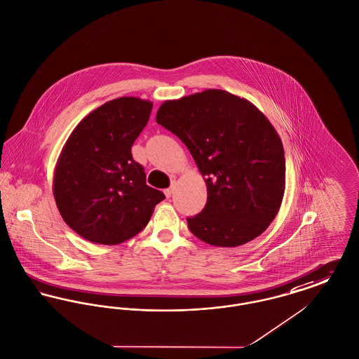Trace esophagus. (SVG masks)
<instances>
[{
	"mask_svg": "<svg viewBox=\"0 0 359 359\" xmlns=\"http://www.w3.org/2000/svg\"><path fill=\"white\" fill-rule=\"evenodd\" d=\"M175 185H177V182H175V181H172V182H171L170 188L166 189V190H165V194H166V197H168V198H169V197H171V194L174 193V189H175Z\"/></svg>",
	"mask_w": 359,
	"mask_h": 359,
	"instance_id": "1",
	"label": "esophagus"
}]
</instances>
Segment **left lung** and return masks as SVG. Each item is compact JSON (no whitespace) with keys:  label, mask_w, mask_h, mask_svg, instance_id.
Returning <instances> with one entry per match:
<instances>
[{"label":"left lung","mask_w":359,"mask_h":359,"mask_svg":"<svg viewBox=\"0 0 359 359\" xmlns=\"http://www.w3.org/2000/svg\"><path fill=\"white\" fill-rule=\"evenodd\" d=\"M156 123L188 147L207 184L205 208L188 217L208 245H242L277 216L285 191L283 142L254 104L208 89L165 101Z\"/></svg>","instance_id":"8db88e82"}]
</instances>
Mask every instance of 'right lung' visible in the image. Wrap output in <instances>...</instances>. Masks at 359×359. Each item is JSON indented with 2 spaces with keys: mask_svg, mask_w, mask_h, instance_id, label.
<instances>
[{
  "mask_svg": "<svg viewBox=\"0 0 359 359\" xmlns=\"http://www.w3.org/2000/svg\"><path fill=\"white\" fill-rule=\"evenodd\" d=\"M152 102L114 98L81 120L65 143L54 172V197L66 224L83 239L118 245L137 235L165 194L146 184L131 154Z\"/></svg>",
  "mask_w": 359,
  "mask_h": 359,
  "instance_id": "right-lung-1",
  "label": "right lung"
}]
</instances>
